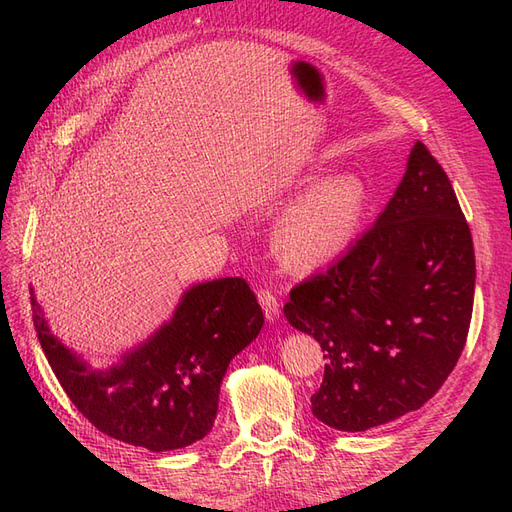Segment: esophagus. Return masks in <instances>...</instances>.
I'll return each mask as SVG.
<instances>
[{"mask_svg": "<svg viewBox=\"0 0 512 512\" xmlns=\"http://www.w3.org/2000/svg\"><path fill=\"white\" fill-rule=\"evenodd\" d=\"M258 301L262 305V312H265V318L269 322H275L277 318H280V301H277L275 294L271 290H265L262 288L258 292Z\"/></svg>", "mask_w": 512, "mask_h": 512, "instance_id": "1", "label": "esophagus"}]
</instances>
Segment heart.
<instances>
[{
  "label": "heart",
  "mask_w": 512,
  "mask_h": 512,
  "mask_svg": "<svg viewBox=\"0 0 512 512\" xmlns=\"http://www.w3.org/2000/svg\"><path fill=\"white\" fill-rule=\"evenodd\" d=\"M367 203V185L354 173L331 175L309 185L275 222L277 256L294 269L327 265L359 235Z\"/></svg>",
  "instance_id": "heart-1"
}]
</instances>
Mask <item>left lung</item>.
<instances>
[{
    "mask_svg": "<svg viewBox=\"0 0 512 512\" xmlns=\"http://www.w3.org/2000/svg\"><path fill=\"white\" fill-rule=\"evenodd\" d=\"M474 280L472 235L453 185L416 141L376 224L284 305L327 359L312 395L318 421L367 431L436 395L466 346Z\"/></svg>",
    "mask_w": 512,
    "mask_h": 512,
    "instance_id": "left-lung-1",
    "label": "left lung"
}]
</instances>
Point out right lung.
I'll return each instance as SVG.
<instances>
[{
	"instance_id": "1",
	"label": "right lung",
	"mask_w": 512,
	"mask_h": 512,
	"mask_svg": "<svg viewBox=\"0 0 512 512\" xmlns=\"http://www.w3.org/2000/svg\"><path fill=\"white\" fill-rule=\"evenodd\" d=\"M29 292L40 346L72 404L106 436L153 453L207 436L230 361L265 324L243 277L194 284L156 333L98 369L59 342Z\"/></svg>"
}]
</instances>
